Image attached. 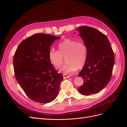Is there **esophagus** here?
<instances>
[{"instance_id": "obj_1", "label": "esophagus", "mask_w": 127, "mask_h": 127, "mask_svg": "<svg viewBox=\"0 0 127 127\" xmlns=\"http://www.w3.org/2000/svg\"><path fill=\"white\" fill-rule=\"evenodd\" d=\"M63 77H64V78H66L67 77H70V76L67 74H64Z\"/></svg>"}]
</instances>
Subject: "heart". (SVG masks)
<instances>
[{
  "mask_svg": "<svg viewBox=\"0 0 127 127\" xmlns=\"http://www.w3.org/2000/svg\"><path fill=\"white\" fill-rule=\"evenodd\" d=\"M58 48L59 51L55 49L50 50L49 59L53 66L59 68L64 63V58H65L66 63L61 68V71L68 74L84 66L88 54L87 46L84 42L65 39L59 42Z\"/></svg>",
  "mask_w": 127,
  "mask_h": 127,
  "instance_id": "b5f03b06",
  "label": "heart"
}]
</instances>
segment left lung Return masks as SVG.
I'll list each match as a JSON object with an SVG mask.
<instances>
[{
    "mask_svg": "<svg viewBox=\"0 0 127 127\" xmlns=\"http://www.w3.org/2000/svg\"><path fill=\"white\" fill-rule=\"evenodd\" d=\"M88 50L86 63L78 74L84 83L78 89L88 95L97 93L107 85L111 79L114 64V54L107 36L92 27L77 29Z\"/></svg>",
    "mask_w": 127,
    "mask_h": 127,
    "instance_id": "left-lung-1",
    "label": "left lung"
}]
</instances>
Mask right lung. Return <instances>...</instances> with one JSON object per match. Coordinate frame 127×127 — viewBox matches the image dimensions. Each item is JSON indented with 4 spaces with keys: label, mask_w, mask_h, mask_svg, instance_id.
Here are the masks:
<instances>
[{
    "label": "right lung",
    "mask_w": 127,
    "mask_h": 127,
    "mask_svg": "<svg viewBox=\"0 0 127 127\" xmlns=\"http://www.w3.org/2000/svg\"><path fill=\"white\" fill-rule=\"evenodd\" d=\"M60 38L35 34L22 41L15 51V78L27 96L36 102H51L58 94L63 76L51 64L49 52L53 42Z\"/></svg>",
    "instance_id": "obj_1"
}]
</instances>
